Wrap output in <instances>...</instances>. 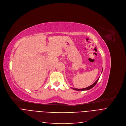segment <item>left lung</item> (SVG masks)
I'll return each mask as SVG.
<instances>
[{"mask_svg": "<svg viewBox=\"0 0 126 126\" xmlns=\"http://www.w3.org/2000/svg\"><path fill=\"white\" fill-rule=\"evenodd\" d=\"M102 71H103V70H102ZM102 71H101V72H102ZM99 79V77L98 78V79L96 80V81H95V82H94V83H93V84H92V85L90 86H89V87H87V88H83V89H76V88H72V89H73V90H76V91H85V90H89L92 89L93 87H94L96 85V83H97V81H98Z\"/></svg>", "mask_w": 126, "mask_h": 126, "instance_id": "obj_1", "label": "left lung"}]
</instances>
